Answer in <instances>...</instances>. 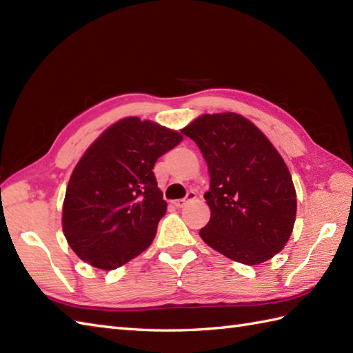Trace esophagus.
<instances>
[{"instance_id": "obj_1", "label": "esophagus", "mask_w": 353, "mask_h": 353, "mask_svg": "<svg viewBox=\"0 0 353 353\" xmlns=\"http://www.w3.org/2000/svg\"><path fill=\"white\" fill-rule=\"evenodd\" d=\"M197 196H196V192L194 191H190L188 194H186V197L185 199H181V200H176V201H172V205H174L176 208H183V206H186L190 203V201H192L194 199H196Z\"/></svg>"}]
</instances>
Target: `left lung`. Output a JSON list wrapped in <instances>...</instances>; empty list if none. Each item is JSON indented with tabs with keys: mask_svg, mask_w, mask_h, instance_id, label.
<instances>
[{
	"mask_svg": "<svg viewBox=\"0 0 353 353\" xmlns=\"http://www.w3.org/2000/svg\"><path fill=\"white\" fill-rule=\"evenodd\" d=\"M208 163L211 219L203 241L229 259L258 265L287 244L296 221V190L287 163L244 117L201 115L182 129Z\"/></svg>",
	"mask_w": 353,
	"mask_h": 353,
	"instance_id": "left-lung-1",
	"label": "left lung"
}]
</instances>
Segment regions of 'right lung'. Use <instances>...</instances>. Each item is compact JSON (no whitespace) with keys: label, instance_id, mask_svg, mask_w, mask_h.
Wrapping results in <instances>:
<instances>
[{"label":"right lung","instance_id":"1","mask_svg":"<svg viewBox=\"0 0 353 353\" xmlns=\"http://www.w3.org/2000/svg\"><path fill=\"white\" fill-rule=\"evenodd\" d=\"M182 134L137 117L110 125L86 150L66 188L62 228L77 256L115 270L153 243L167 212L153 172Z\"/></svg>","mask_w":353,"mask_h":353}]
</instances>
